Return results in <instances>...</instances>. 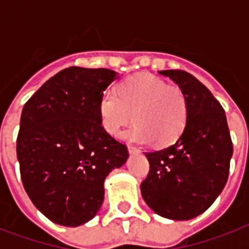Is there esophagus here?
Returning a JSON list of instances; mask_svg holds the SVG:
<instances>
[{
	"label": "esophagus",
	"instance_id": "34e87169",
	"mask_svg": "<svg viewBox=\"0 0 249 249\" xmlns=\"http://www.w3.org/2000/svg\"><path fill=\"white\" fill-rule=\"evenodd\" d=\"M128 151L129 154H132V155H137V154H140V150L137 147H134V146H128Z\"/></svg>",
	"mask_w": 249,
	"mask_h": 249
}]
</instances>
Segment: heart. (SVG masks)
<instances>
[{"label": "heart", "instance_id": "1", "mask_svg": "<svg viewBox=\"0 0 249 249\" xmlns=\"http://www.w3.org/2000/svg\"><path fill=\"white\" fill-rule=\"evenodd\" d=\"M99 123L107 134L117 136L132 121L121 138L138 144L155 141L169 146L179 138L189 119V103L178 86L147 73L130 76L117 86V94L105 91L98 102Z\"/></svg>", "mask_w": 249, "mask_h": 249}]
</instances>
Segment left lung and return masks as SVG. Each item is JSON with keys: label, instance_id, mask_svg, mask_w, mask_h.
<instances>
[{"label": "left lung", "instance_id": "obj_1", "mask_svg": "<svg viewBox=\"0 0 249 249\" xmlns=\"http://www.w3.org/2000/svg\"><path fill=\"white\" fill-rule=\"evenodd\" d=\"M185 93L189 119L172 146L144 152L150 173L141 183L146 204L174 221L195 218L213 204L228 181L232 143L222 106L197 79L185 71L165 70Z\"/></svg>", "mask_w": 249, "mask_h": 249}]
</instances>
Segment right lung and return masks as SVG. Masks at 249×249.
<instances>
[{
    "label": "right lung",
    "instance_id": "right-lung-1",
    "mask_svg": "<svg viewBox=\"0 0 249 249\" xmlns=\"http://www.w3.org/2000/svg\"><path fill=\"white\" fill-rule=\"evenodd\" d=\"M116 79L107 68H66L23 107L17 141L21 181L54 224L75 228L94 218L106 177L128 160L126 146L103 130L98 115L99 98Z\"/></svg>",
    "mask_w": 249,
    "mask_h": 249
}]
</instances>
